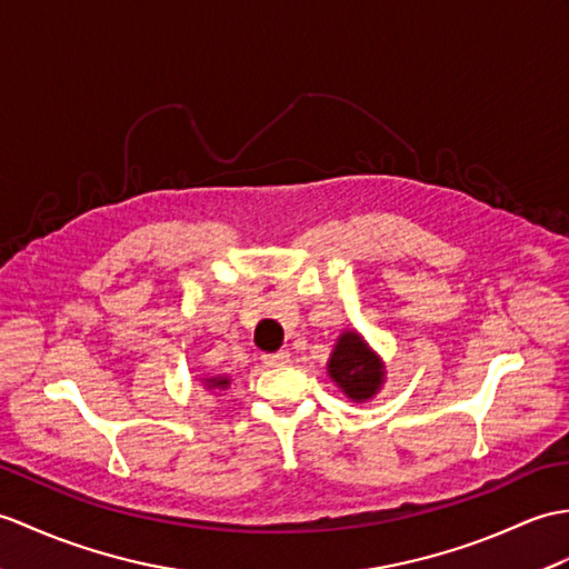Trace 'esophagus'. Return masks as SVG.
Segmentation results:
<instances>
[{"label":"esophagus","instance_id":"esophagus-1","mask_svg":"<svg viewBox=\"0 0 569 569\" xmlns=\"http://www.w3.org/2000/svg\"><path fill=\"white\" fill-rule=\"evenodd\" d=\"M290 361V353L288 351H279V353H267L263 356V363H267L269 368H281Z\"/></svg>","mask_w":569,"mask_h":569}]
</instances>
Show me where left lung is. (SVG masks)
Instances as JSON below:
<instances>
[{
    "label": "left lung",
    "instance_id": "obj_1",
    "mask_svg": "<svg viewBox=\"0 0 569 569\" xmlns=\"http://www.w3.org/2000/svg\"><path fill=\"white\" fill-rule=\"evenodd\" d=\"M327 371L353 402L371 400L386 382V366L359 332H345L337 339Z\"/></svg>",
    "mask_w": 569,
    "mask_h": 569
}]
</instances>
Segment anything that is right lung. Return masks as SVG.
<instances>
[{
  "mask_svg": "<svg viewBox=\"0 0 569 569\" xmlns=\"http://www.w3.org/2000/svg\"><path fill=\"white\" fill-rule=\"evenodd\" d=\"M230 386V378H224V376H216V378H206V388L208 390H216V388H220V390H224Z\"/></svg>",
  "mask_w": 569,
  "mask_h": 569,
  "instance_id": "obj_1",
  "label": "right lung"
}]
</instances>
